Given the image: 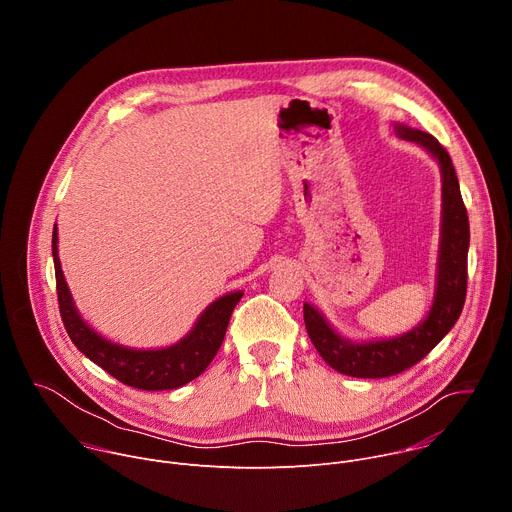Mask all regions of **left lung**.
I'll list each match as a JSON object with an SVG mask.
<instances>
[{"label": "left lung", "mask_w": 512, "mask_h": 512, "mask_svg": "<svg viewBox=\"0 0 512 512\" xmlns=\"http://www.w3.org/2000/svg\"><path fill=\"white\" fill-rule=\"evenodd\" d=\"M395 133L401 139L419 143L437 160L442 172V235L435 296L427 318L419 326L397 338L373 342L342 338L314 306L304 304L306 330L320 356L334 371L356 379L393 377L413 367L452 330L466 302L470 223L452 158L444 145L425 131L395 123Z\"/></svg>", "instance_id": "obj_1"}]
</instances>
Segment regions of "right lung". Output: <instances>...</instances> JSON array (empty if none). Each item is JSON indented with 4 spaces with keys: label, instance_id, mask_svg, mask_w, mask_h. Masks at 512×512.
Instances as JSON below:
<instances>
[{
    "label": "right lung",
    "instance_id": "obj_1",
    "mask_svg": "<svg viewBox=\"0 0 512 512\" xmlns=\"http://www.w3.org/2000/svg\"><path fill=\"white\" fill-rule=\"evenodd\" d=\"M56 243L58 233L54 227L52 257L60 316L72 344H75L87 358H91L103 371H107L123 385L143 391L178 389L206 371V367L212 362V358L216 356L218 348H221L225 340L231 314L243 298V291H231V294L212 302L200 314L194 328L180 342L168 348H127L123 344L103 338L81 318L64 281Z\"/></svg>",
    "mask_w": 512,
    "mask_h": 512
}]
</instances>
